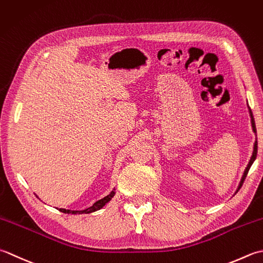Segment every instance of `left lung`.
I'll list each match as a JSON object with an SVG mask.
<instances>
[{
    "label": "left lung",
    "instance_id": "8db88e82",
    "mask_svg": "<svg viewBox=\"0 0 263 263\" xmlns=\"http://www.w3.org/2000/svg\"><path fill=\"white\" fill-rule=\"evenodd\" d=\"M250 116H251V122H252V128H253V132L254 133H256V128H255V122H254V118H253V114H252V111H251V109H250ZM256 153H258V141H255V143H254V149H253V153H252V157H251V160H250V162H249V164H248V167H246V169H245V171H244V174H243V177H242V179H240V183H239V185H238V189H237V192H238V190L240 189V187H242V185H243V183H244V180H245V178H246V176H248V173H249V170H250V168H251V165H252V163L254 162V160H255V158H256Z\"/></svg>",
    "mask_w": 263,
    "mask_h": 263
}]
</instances>
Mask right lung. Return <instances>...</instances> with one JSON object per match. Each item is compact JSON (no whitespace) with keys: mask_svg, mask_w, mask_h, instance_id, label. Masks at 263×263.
Returning a JSON list of instances; mask_svg holds the SVG:
<instances>
[{"mask_svg":"<svg viewBox=\"0 0 263 263\" xmlns=\"http://www.w3.org/2000/svg\"><path fill=\"white\" fill-rule=\"evenodd\" d=\"M115 190L112 191L109 195H106L105 197H103V199H101V200H99L98 202H95L94 204L90 206V208H88V209H86V210H83V211H73V210H66V209H60V211L61 212H64V213H68V214H70V213H72V214H74V213H90V212H94V211H96V210H100V209H102L103 208L106 203H108L112 197L115 196Z\"/></svg>","mask_w":263,"mask_h":263,"instance_id":"add662e5","label":"right lung"}]
</instances>
